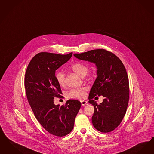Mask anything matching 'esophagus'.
I'll use <instances>...</instances> for the list:
<instances>
[{
	"mask_svg": "<svg viewBox=\"0 0 154 154\" xmlns=\"http://www.w3.org/2000/svg\"><path fill=\"white\" fill-rule=\"evenodd\" d=\"M81 105H82L84 106L85 105H86L87 104L88 102L86 101H85V100H82V101H81Z\"/></svg>",
	"mask_w": 154,
	"mask_h": 154,
	"instance_id": "esophagus-1",
	"label": "esophagus"
}]
</instances>
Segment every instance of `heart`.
<instances>
[{
    "instance_id": "obj_1",
    "label": "heart",
    "mask_w": 154,
    "mask_h": 154,
    "mask_svg": "<svg viewBox=\"0 0 154 154\" xmlns=\"http://www.w3.org/2000/svg\"><path fill=\"white\" fill-rule=\"evenodd\" d=\"M72 70L81 77L85 76L89 71L88 66L84 63L76 62L71 66ZM55 79L60 86H63L65 84V75L61 71H57L55 73ZM86 87L74 88L70 90L68 93V96L70 99H82L85 97Z\"/></svg>"
}]
</instances>
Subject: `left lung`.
I'll list each match as a JSON object with an SVG mask.
<instances>
[{"label":"left lung","mask_w":154,"mask_h":154,"mask_svg":"<svg viewBox=\"0 0 154 154\" xmlns=\"http://www.w3.org/2000/svg\"><path fill=\"white\" fill-rule=\"evenodd\" d=\"M77 58L95 63L97 77L89 93V103L94 106L92 121L94 127L104 133L111 132L122 122L129 101V81L123 62L116 55L105 49L92 50L74 54ZM103 95L98 105L92 99Z\"/></svg>","instance_id":"obj_1"}]
</instances>
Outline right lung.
<instances>
[{
  "instance_id": "right-lung-1",
  "label": "right lung",
  "mask_w": 154,
  "mask_h": 154,
  "mask_svg": "<svg viewBox=\"0 0 154 154\" xmlns=\"http://www.w3.org/2000/svg\"><path fill=\"white\" fill-rule=\"evenodd\" d=\"M72 54L38 53L30 62L25 74L26 93L35 116L50 134L59 137L67 135L73 129L81 105L75 100H68L61 106L54 103V98L61 97L62 94L55 70L68 61Z\"/></svg>"
}]
</instances>
